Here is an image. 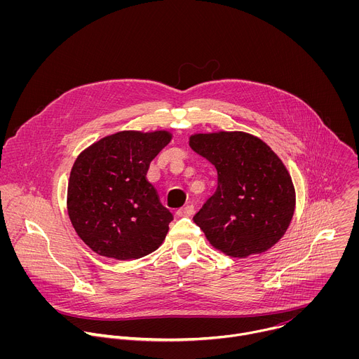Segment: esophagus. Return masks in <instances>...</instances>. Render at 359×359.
Masks as SVG:
<instances>
[{"mask_svg":"<svg viewBox=\"0 0 359 359\" xmlns=\"http://www.w3.org/2000/svg\"><path fill=\"white\" fill-rule=\"evenodd\" d=\"M193 213H194V208L191 206V204H189V206L177 210L179 217H190V216H193Z\"/></svg>","mask_w":359,"mask_h":359,"instance_id":"obj_1","label":"esophagus"}]
</instances>
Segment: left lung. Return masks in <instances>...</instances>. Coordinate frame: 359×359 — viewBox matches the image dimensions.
<instances>
[{
  "label": "left lung",
  "mask_w": 359,
  "mask_h": 359,
  "mask_svg": "<svg viewBox=\"0 0 359 359\" xmlns=\"http://www.w3.org/2000/svg\"><path fill=\"white\" fill-rule=\"evenodd\" d=\"M189 146L217 170L216 193L193 219L209 243L236 259L278 243L295 210V189L271 147L240 130L193 133Z\"/></svg>",
  "instance_id": "left-lung-1"
}]
</instances>
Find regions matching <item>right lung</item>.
I'll return each instance as SVG.
<instances>
[{
    "mask_svg": "<svg viewBox=\"0 0 359 359\" xmlns=\"http://www.w3.org/2000/svg\"><path fill=\"white\" fill-rule=\"evenodd\" d=\"M169 130H122L102 137L76 158L67 194L79 238L102 257L136 260L158 250L172 213L146 173L170 143Z\"/></svg>",
    "mask_w": 359,
    "mask_h": 359,
    "instance_id": "1",
    "label": "right lung"
}]
</instances>
